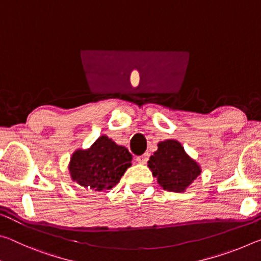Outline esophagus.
<instances>
[{"label":"esophagus","mask_w":261,"mask_h":261,"mask_svg":"<svg viewBox=\"0 0 261 261\" xmlns=\"http://www.w3.org/2000/svg\"><path fill=\"white\" fill-rule=\"evenodd\" d=\"M148 159H149V154L148 153H145V154H143V155H140V156L137 158L136 160H137V162L141 163V165H145V163H147Z\"/></svg>","instance_id":"1"}]
</instances>
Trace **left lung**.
Instances as JSON below:
<instances>
[{
	"label": "left lung",
	"mask_w": 261,
	"mask_h": 261,
	"mask_svg": "<svg viewBox=\"0 0 261 261\" xmlns=\"http://www.w3.org/2000/svg\"><path fill=\"white\" fill-rule=\"evenodd\" d=\"M148 168L160 187L173 192H184L201 173L200 166L174 139L158 144V151L149 158Z\"/></svg>",
	"instance_id": "8db88e82"
}]
</instances>
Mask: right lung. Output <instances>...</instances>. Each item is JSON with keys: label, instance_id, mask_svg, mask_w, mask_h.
<instances>
[{"label": "right lung", "instance_id": "right-lung-1", "mask_svg": "<svg viewBox=\"0 0 261 261\" xmlns=\"http://www.w3.org/2000/svg\"><path fill=\"white\" fill-rule=\"evenodd\" d=\"M132 155L107 136H101L90 148L77 149L69 163L71 179L95 192L114 188L131 166Z\"/></svg>", "mask_w": 261, "mask_h": 261}]
</instances>
